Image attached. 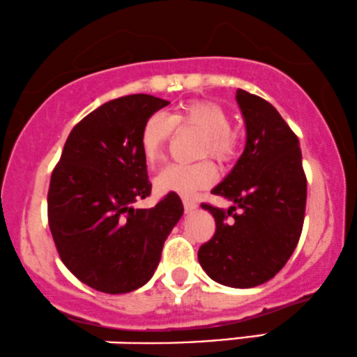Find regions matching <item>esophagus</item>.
<instances>
[{"label": "esophagus", "mask_w": 357, "mask_h": 357, "mask_svg": "<svg viewBox=\"0 0 357 357\" xmlns=\"http://www.w3.org/2000/svg\"><path fill=\"white\" fill-rule=\"evenodd\" d=\"M183 205H185V211H186V213H190V211L197 210L198 203L195 202V199H191V198H183Z\"/></svg>", "instance_id": "esophagus-1"}]
</instances>
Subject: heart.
Returning a JSON list of instances; mask_svg holds the SVG:
<instances>
[{
	"mask_svg": "<svg viewBox=\"0 0 357 357\" xmlns=\"http://www.w3.org/2000/svg\"><path fill=\"white\" fill-rule=\"evenodd\" d=\"M230 116L220 105L206 100H195L181 105L178 112L167 119L154 113L144 121L140 132V151L147 164L154 166L162 159L164 149L174 134V128H197L203 134L199 144V158H211L217 162H230L237 154V137L230 130ZM213 166L208 160L195 164H171L159 172L155 185L160 191L190 197L199 190L213 185Z\"/></svg>",
	"mask_w": 357,
	"mask_h": 357,
	"instance_id": "heart-1",
	"label": "heart"
}]
</instances>
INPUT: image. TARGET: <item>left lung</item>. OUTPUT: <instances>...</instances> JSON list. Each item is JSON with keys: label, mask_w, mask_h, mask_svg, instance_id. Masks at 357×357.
<instances>
[{"label": "left lung", "mask_w": 357, "mask_h": 357, "mask_svg": "<svg viewBox=\"0 0 357 357\" xmlns=\"http://www.w3.org/2000/svg\"><path fill=\"white\" fill-rule=\"evenodd\" d=\"M248 142L232 172L211 193L229 210L202 203L215 218V234L198 250L213 281L232 288L266 283L283 269L298 244L307 205V176L298 137L278 109L237 89Z\"/></svg>", "instance_id": "1"}]
</instances>
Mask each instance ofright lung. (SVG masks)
I'll list each match as a JSON object with an SVG mask.
<instances>
[{"mask_svg": "<svg viewBox=\"0 0 357 357\" xmlns=\"http://www.w3.org/2000/svg\"><path fill=\"white\" fill-rule=\"evenodd\" d=\"M169 101L128 95L101 105L70 130L50 176L47 217L59 257L79 281L103 293L146 284L183 202L167 193L154 208H134L151 195L140 132Z\"/></svg>", "mask_w": 357, "mask_h": 357, "instance_id": "right-lung-1", "label": "right lung"}]
</instances>
